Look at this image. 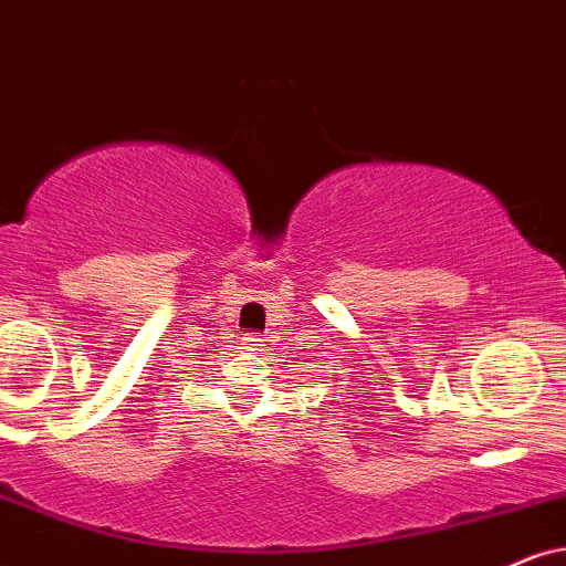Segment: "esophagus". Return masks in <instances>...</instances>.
<instances>
[{"mask_svg":"<svg viewBox=\"0 0 566 566\" xmlns=\"http://www.w3.org/2000/svg\"><path fill=\"white\" fill-rule=\"evenodd\" d=\"M263 342H266V339H263V336L261 334H245V336H242V345H245L248 349H261L263 347Z\"/></svg>","mask_w":566,"mask_h":566,"instance_id":"obj_1","label":"esophagus"}]
</instances>
